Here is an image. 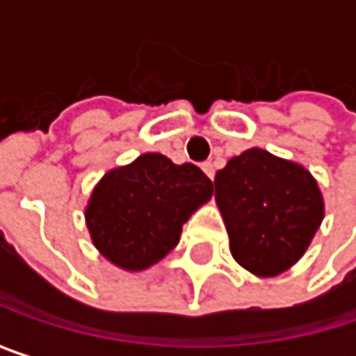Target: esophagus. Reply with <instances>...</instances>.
Returning a JSON list of instances; mask_svg holds the SVG:
<instances>
[{"label":"esophagus","instance_id":"34e87169","mask_svg":"<svg viewBox=\"0 0 356 356\" xmlns=\"http://www.w3.org/2000/svg\"><path fill=\"white\" fill-rule=\"evenodd\" d=\"M202 171L214 181V173H216V171H214V165H212V163H204V165H202Z\"/></svg>","mask_w":356,"mask_h":356}]
</instances>
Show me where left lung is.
I'll return each instance as SVG.
<instances>
[{"label":"left lung","mask_w":356,"mask_h":356,"mask_svg":"<svg viewBox=\"0 0 356 356\" xmlns=\"http://www.w3.org/2000/svg\"><path fill=\"white\" fill-rule=\"evenodd\" d=\"M235 261L259 278L293 268L323 220V195L299 163L261 148L233 156L214 177Z\"/></svg>","instance_id":"8db88e82"}]
</instances>
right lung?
Segmentation results:
<instances>
[{
    "instance_id": "obj_1",
    "label": "right lung",
    "mask_w": 356,
    "mask_h": 356,
    "mask_svg": "<svg viewBox=\"0 0 356 356\" xmlns=\"http://www.w3.org/2000/svg\"><path fill=\"white\" fill-rule=\"evenodd\" d=\"M212 191V181L195 165L140 154L95 185L84 210L90 239L113 266L142 272L177 245L183 225Z\"/></svg>"
}]
</instances>
